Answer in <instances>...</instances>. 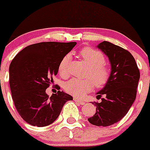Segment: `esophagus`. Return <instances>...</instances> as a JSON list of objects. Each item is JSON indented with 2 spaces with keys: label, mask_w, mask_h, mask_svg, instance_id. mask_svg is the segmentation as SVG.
<instances>
[{
  "label": "esophagus",
  "mask_w": 150,
  "mask_h": 150,
  "mask_svg": "<svg viewBox=\"0 0 150 150\" xmlns=\"http://www.w3.org/2000/svg\"><path fill=\"white\" fill-rule=\"evenodd\" d=\"M74 101H75V102H76V103H79V104H80V105H84V104H85L84 101H82V100H81L80 99L78 98V97H74Z\"/></svg>",
  "instance_id": "obj_1"
}]
</instances>
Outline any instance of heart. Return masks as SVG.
I'll use <instances>...</instances> for the list:
<instances>
[{
    "label": "heart",
    "mask_w": 150,
    "mask_h": 150,
    "mask_svg": "<svg viewBox=\"0 0 150 150\" xmlns=\"http://www.w3.org/2000/svg\"><path fill=\"white\" fill-rule=\"evenodd\" d=\"M79 56L88 65L84 79H73L64 84V90L78 97H82L90 92L94 88H103L108 83L111 76L110 68L105 63V57L100 50L86 47L81 49ZM71 59V54H66L60 61L58 66L59 74L63 78L69 75V64ZM95 84H94L93 83Z\"/></svg>",
    "instance_id": "1"
}]
</instances>
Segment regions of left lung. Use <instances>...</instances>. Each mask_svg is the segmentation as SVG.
I'll return each mask as SVG.
<instances>
[{
  "mask_svg": "<svg viewBox=\"0 0 150 150\" xmlns=\"http://www.w3.org/2000/svg\"><path fill=\"white\" fill-rule=\"evenodd\" d=\"M97 47L108 56L112 72L108 83L97 93V98L102 101L94 102L96 113L88 120L94 126H108L123 119L131 108L136 98L140 71L132 55L121 47L104 41Z\"/></svg>",
  "mask_w": 150,
  "mask_h": 150,
  "instance_id": "left-lung-1",
  "label": "left lung"
}]
</instances>
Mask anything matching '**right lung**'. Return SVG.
<instances>
[{"label":"right lung","mask_w":150,"mask_h":150,"mask_svg":"<svg viewBox=\"0 0 150 150\" xmlns=\"http://www.w3.org/2000/svg\"><path fill=\"white\" fill-rule=\"evenodd\" d=\"M76 45V42H56L34 44L24 48L11 62L9 86L12 100L17 112L29 124L38 127L51 124L64 103L73 100L60 91L49 97L46 89L53 82L62 59Z\"/></svg>","instance_id":"right-lung-1"}]
</instances>
